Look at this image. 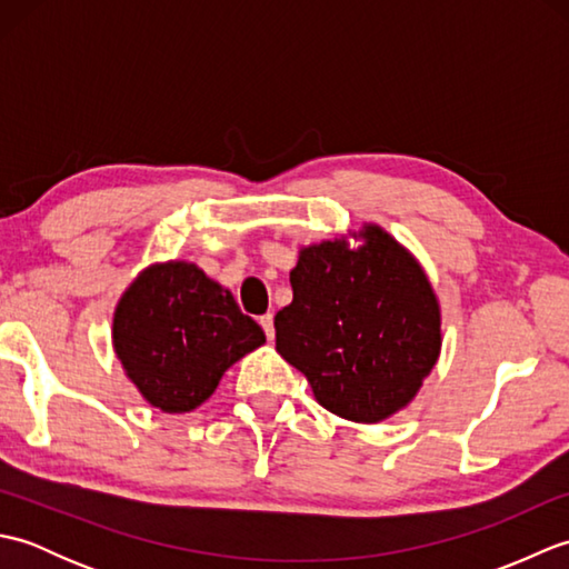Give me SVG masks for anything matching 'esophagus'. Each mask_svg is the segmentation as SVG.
<instances>
[{"label":"esophagus","mask_w":569,"mask_h":569,"mask_svg":"<svg viewBox=\"0 0 569 569\" xmlns=\"http://www.w3.org/2000/svg\"><path fill=\"white\" fill-rule=\"evenodd\" d=\"M259 325L263 328L266 337H269V340H273V335H276V330H273V312H266V316H261Z\"/></svg>","instance_id":"esophagus-1"}]
</instances>
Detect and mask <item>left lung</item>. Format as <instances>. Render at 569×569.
Instances as JSON below:
<instances>
[{
  "instance_id": "obj_1",
  "label": "left lung",
  "mask_w": 569,
  "mask_h": 569,
  "mask_svg": "<svg viewBox=\"0 0 569 569\" xmlns=\"http://www.w3.org/2000/svg\"><path fill=\"white\" fill-rule=\"evenodd\" d=\"M300 249L293 303L276 312V352L306 373L318 403L379 422L413 401L440 357V306L426 271L381 227Z\"/></svg>"
}]
</instances>
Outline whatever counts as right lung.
<instances>
[{
  "label": "right lung",
  "instance_id": "1",
  "mask_svg": "<svg viewBox=\"0 0 569 569\" xmlns=\"http://www.w3.org/2000/svg\"><path fill=\"white\" fill-rule=\"evenodd\" d=\"M112 342L127 377L153 408L188 413L266 335L196 263L166 261L143 269L124 291Z\"/></svg>",
  "mask_w": 569,
  "mask_h": 569
}]
</instances>
